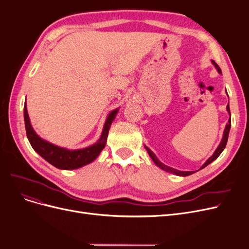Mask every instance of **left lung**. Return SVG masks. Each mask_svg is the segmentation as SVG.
Instances as JSON below:
<instances>
[{
	"instance_id": "obj_1",
	"label": "left lung",
	"mask_w": 249,
	"mask_h": 249,
	"mask_svg": "<svg viewBox=\"0 0 249 249\" xmlns=\"http://www.w3.org/2000/svg\"><path fill=\"white\" fill-rule=\"evenodd\" d=\"M212 62H213V64L215 65V67L217 69V71L221 73L220 67L218 66L214 61H212ZM227 110L229 111L230 115H231V111H230V106H229V105H228V107H227ZM230 129H231V118H230V120H229V124H227V126H225V130H224V133H223V137H222V140H221V142H220L219 146L217 147V149L215 150V153L213 154V156L211 157V158H209V159L207 160V162L202 165V166L200 167V169H201V168H205V167L207 166V165H209L210 163H212L214 160H216L217 158L219 157V155L222 153V150L225 148V145H227V143H228V138H229ZM145 148H146V150H147V153H148L149 157L152 158L153 161L156 163L157 166H159L161 169H163V170H165V171H167V172L175 173V175H177V176H182V177H187V176H190V175H192V173H194L193 171H179V170H178V169H175V168H171V167L166 166V165H164L163 163H161L159 160L157 159V157L154 155V153L152 152V150H150L149 148H147L146 146H145Z\"/></svg>"
}]
</instances>
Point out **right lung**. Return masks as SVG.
I'll list each match as a JSON object with an SVG mask.
<instances>
[{
  "label": "right lung",
  "instance_id": "1",
  "mask_svg": "<svg viewBox=\"0 0 249 249\" xmlns=\"http://www.w3.org/2000/svg\"><path fill=\"white\" fill-rule=\"evenodd\" d=\"M116 113H117V110H114L108 115V118L104 125L102 136L95 144L83 149L69 150L62 147H58L54 144H51V143L44 141L37 136L31 124H30L27 106L25 104L24 117H25L27 137L29 139L30 144H31V146L34 148L35 152L38 153L44 160L48 161L50 164H52L53 166H55L59 169H66V170L80 168L82 166H84V165H87L89 163H91L93 160H95V158L100 155L102 149L105 147V145H106L110 125L113 120H114Z\"/></svg>",
  "mask_w": 249,
  "mask_h": 249
}]
</instances>
